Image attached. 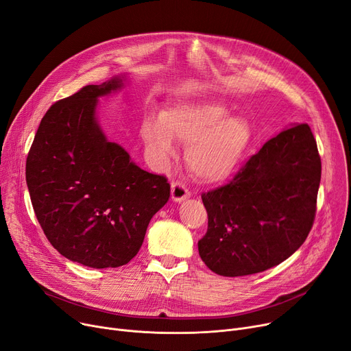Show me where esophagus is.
I'll return each mask as SVG.
<instances>
[{"mask_svg": "<svg viewBox=\"0 0 351 351\" xmlns=\"http://www.w3.org/2000/svg\"><path fill=\"white\" fill-rule=\"evenodd\" d=\"M171 193H172V200L173 202H182L186 197L191 196V192L185 188V185H182L179 182H173L171 185Z\"/></svg>", "mask_w": 351, "mask_h": 351, "instance_id": "esophagus-1", "label": "esophagus"}]
</instances>
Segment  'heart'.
<instances>
[{"mask_svg": "<svg viewBox=\"0 0 351 351\" xmlns=\"http://www.w3.org/2000/svg\"><path fill=\"white\" fill-rule=\"evenodd\" d=\"M142 138L160 158L175 154V139L189 145L186 159L204 182L222 183L233 178L252 145V129L242 117L229 115L220 104L185 102L151 115L142 123Z\"/></svg>", "mask_w": 351, "mask_h": 351, "instance_id": "1", "label": "heart"}]
</instances>
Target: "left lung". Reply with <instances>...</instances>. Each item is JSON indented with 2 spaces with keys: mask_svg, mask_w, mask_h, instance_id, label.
Here are the masks:
<instances>
[{
  "mask_svg": "<svg viewBox=\"0 0 351 351\" xmlns=\"http://www.w3.org/2000/svg\"><path fill=\"white\" fill-rule=\"evenodd\" d=\"M322 160L307 123L267 141L228 185L202 195L208 232L200 259L236 278L278 266L296 252L315 222Z\"/></svg>",
  "mask_w": 351,
  "mask_h": 351,
  "instance_id": "left-lung-1",
  "label": "left lung"
}]
</instances>
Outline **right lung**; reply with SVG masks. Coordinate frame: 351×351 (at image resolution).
<instances>
[{"label": "right lung", "mask_w": 351, "mask_h": 351, "mask_svg": "<svg viewBox=\"0 0 351 351\" xmlns=\"http://www.w3.org/2000/svg\"><path fill=\"white\" fill-rule=\"evenodd\" d=\"M126 82L123 73L55 102L27 158L32 208L49 243L94 269L134 259L152 216L171 196L166 178L141 169L99 125L98 99Z\"/></svg>", "instance_id": "add662e5"}]
</instances>
